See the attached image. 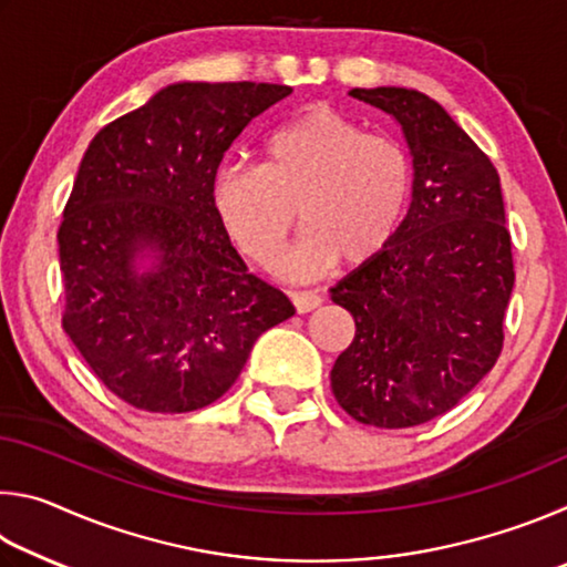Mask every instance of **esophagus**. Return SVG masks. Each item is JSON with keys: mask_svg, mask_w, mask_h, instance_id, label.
Segmentation results:
<instances>
[{"mask_svg": "<svg viewBox=\"0 0 567 567\" xmlns=\"http://www.w3.org/2000/svg\"><path fill=\"white\" fill-rule=\"evenodd\" d=\"M292 305H295V310L300 312V315L312 312L315 307L322 305V295L312 292V290H307V292H292Z\"/></svg>", "mask_w": 567, "mask_h": 567, "instance_id": "obj_1", "label": "esophagus"}]
</instances>
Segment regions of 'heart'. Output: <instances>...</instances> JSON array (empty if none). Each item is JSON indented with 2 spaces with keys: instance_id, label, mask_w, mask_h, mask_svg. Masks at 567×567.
Wrapping results in <instances>:
<instances>
[{
  "instance_id": "heart-1",
  "label": "heart",
  "mask_w": 567,
  "mask_h": 567,
  "mask_svg": "<svg viewBox=\"0 0 567 567\" xmlns=\"http://www.w3.org/2000/svg\"><path fill=\"white\" fill-rule=\"evenodd\" d=\"M262 165L225 162L213 203L229 237L255 262L270 265L295 225L305 229L277 270L307 280L338 257L362 265L395 239L412 197V162L385 134L330 107H310L277 127Z\"/></svg>"
}]
</instances>
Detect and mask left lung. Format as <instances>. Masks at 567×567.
I'll use <instances>...</instances> for the list:
<instances>
[{"label": "left lung", "instance_id": "8db88e82", "mask_svg": "<svg viewBox=\"0 0 567 567\" xmlns=\"http://www.w3.org/2000/svg\"><path fill=\"white\" fill-rule=\"evenodd\" d=\"M350 97L400 124L415 177L395 239L330 290L354 320L330 382L362 425L415 427L453 410L501 358L515 285L501 177L427 94L358 87Z\"/></svg>", "mask_w": 567, "mask_h": 567}]
</instances>
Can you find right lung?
I'll return each instance as SVG.
<instances>
[{
	"label": "right lung",
	"mask_w": 567,
	"mask_h": 567,
	"mask_svg": "<svg viewBox=\"0 0 567 567\" xmlns=\"http://www.w3.org/2000/svg\"><path fill=\"white\" fill-rule=\"evenodd\" d=\"M290 92L169 84L84 152L56 233L62 328L127 405L207 408L233 388L255 340L295 315L285 292L247 272L213 203L229 145Z\"/></svg>",
	"instance_id": "add662e5"
}]
</instances>
